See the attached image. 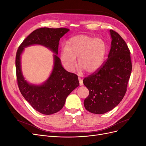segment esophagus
<instances>
[{"instance_id":"1","label":"esophagus","mask_w":146,"mask_h":146,"mask_svg":"<svg viewBox=\"0 0 146 146\" xmlns=\"http://www.w3.org/2000/svg\"><path fill=\"white\" fill-rule=\"evenodd\" d=\"M78 81H79V83H80V86H82L83 85V80L82 79L80 78V77H78Z\"/></svg>"}]
</instances>
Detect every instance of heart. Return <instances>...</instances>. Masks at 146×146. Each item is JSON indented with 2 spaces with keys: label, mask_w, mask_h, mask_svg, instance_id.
Here are the masks:
<instances>
[{
  "label": "heart",
  "mask_w": 146,
  "mask_h": 146,
  "mask_svg": "<svg viewBox=\"0 0 146 146\" xmlns=\"http://www.w3.org/2000/svg\"><path fill=\"white\" fill-rule=\"evenodd\" d=\"M107 51V45L103 39L86 35H78L66 42L60 51V58L64 69L73 72L76 67V59L80 72H96L103 64Z\"/></svg>",
  "instance_id": "b5f03b06"
}]
</instances>
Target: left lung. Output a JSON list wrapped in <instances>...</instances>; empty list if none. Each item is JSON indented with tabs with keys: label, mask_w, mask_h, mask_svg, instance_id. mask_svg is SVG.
<instances>
[{
	"label": "left lung",
	"mask_w": 146,
	"mask_h": 146,
	"mask_svg": "<svg viewBox=\"0 0 146 146\" xmlns=\"http://www.w3.org/2000/svg\"><path fill=\"white\" fill-rule=\"evenodd\" d=\"M111 43L108 59L94 74L84 78L90 94L84 100L88 111L102 114L120 103L127 91L132 69L130 52L115 31L110 30Z\"/></svg>",
	"instance_id": "1"
}]
</instances>
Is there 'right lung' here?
Masks as SVG:
<instances>
[{"label":"right lung","mask_w":146,"mask_h":146,"mask_svg":"<svg viewBox=\"0 0 146 146\" xmlns=\"http://www.w3.org/2000/svg\"><path fill=\"white\" fill-rule=\"evenodd\" d=\"M69 31L68 29L40 28L31 33L22 42L16 53V69L17 84L24 99L37 111L52 114L62 109L66 99L79 86L77 75L66 70L57 56L60 38ZM40 45L54 53V65L47 80L41 84H30L23 76L21 68V55L24 48Z\"/></svg>","instance_id":"add662e5"}]
</instances>
